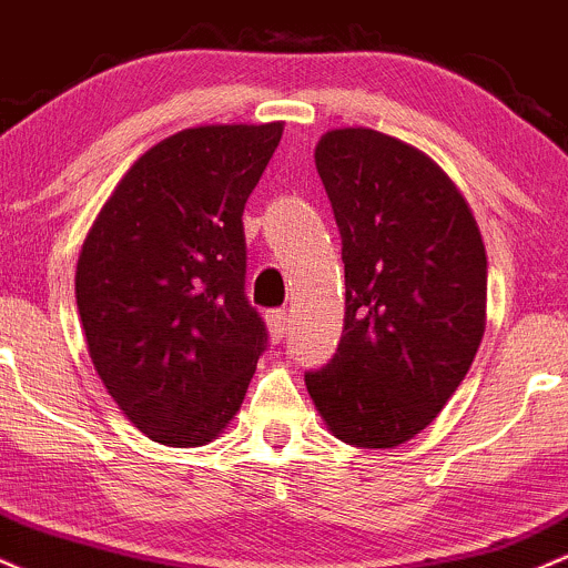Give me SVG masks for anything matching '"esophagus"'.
I'll list each match as a JSON object with an SVG mask.
<instances>
[{"mask_svg":"<svg viewBox=\"0 0 568 568\" xmlns=\"http://www.w3.org/2000/svg\"><path fill=\"white\" fill-rule=\"evenodd\" d=\"M265 324H267V333H271V341H284L286 335V314L282 308H273L265 314Z\"/></svg>","mask_w":568,"mask_h":568,"instance_id":"34e87169","label":"esophagus"}]
</instances>
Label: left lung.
I'll return each instance as SVG.
<instances>
[{
    "label": "left lung",
    "instance_id": "8db88e82",
    "mask_svg": "<svg viewBox=\"0 0 568 568\" xmlns=\"http://www.w3.org/2000/svg\"><path fill=\"white\" fill-rule=\"evenodd\" d=\"M314 158L343 241L346 316L335 356L305 386L337 439L394 448L435 422L473 365L486 246L464 195L416 146L335 129Z\"/></svg>",
    "mask_w": 568,
    "mask_h": 568
}]
</instances>
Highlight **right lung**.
<instances>
[{
  "instance_id": "1",
  "label": "right lung",
  "mask_w": 568,
  "mask_h": 568,
  "mask_svg": "<svg viewBox=\"0 0 568 568\" xmlns=\"http://www.w3.org/2000/svg\"><path fill=\"white\" fill-rule=\"evenodd\" d=\"M284 123L199 125L146 150L95 216L78 311L101 384L155 443L199 448L239 413L267 346L246 301L244 206Z\"/></svg>"
}]
</instances>
